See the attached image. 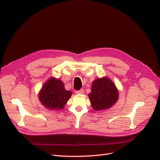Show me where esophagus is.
<instances>
[{"mask_svg": "<svg viewBox=\"0 0 160 160\" xmlns=\"http://www.w3.org/2000/svg\"><path fill=\"white\" fill-rule=\"evenodd\" d=\"M75 93L76 94H84V90L83 89H80V90H76L75 92Z\"/></svg>", "mask_w": 160, "mask_h": 160, "instance_id": "obj_1", "label": "esophagus"}]
</instances>
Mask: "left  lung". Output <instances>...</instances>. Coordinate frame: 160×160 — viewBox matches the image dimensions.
<instances>
[{
    "mask_svg": "<svg viewBox=\"0 0 160 160\" xmlns=\"http://www.w3.org/2000/svg\"><path fill=\"white\" fill-rule=\"evenodd\" d=\"M88 96L92 107L95 110L100 111L108 109L116 104L119 94L113 82L107 77H103L92 82Z\"/></svg>",
    "mask_w": 160,
    "mask_h": 160,
    "instance_id": "obj_1",
    "label": "left lung"
}]
</instances>
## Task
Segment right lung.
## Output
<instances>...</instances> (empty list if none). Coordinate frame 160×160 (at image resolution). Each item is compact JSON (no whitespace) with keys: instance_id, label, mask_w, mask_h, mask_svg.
<instances>
[{"instance_id":"1","label":"right lung","mask_w":160,"mask_h":160,"mask_svg":"<svg viewBox=\"0 0 160 160\" xmlns=\"http://www.w3.org/2000/svg\"><path fill=\"white\" fill-rule=\"evenodd\" d=\"M72 94L71 91L65 90L61 80L50 78L41 88L38 97L40 102L46 108L59 110L64 108Z\"/></svg>"}]
</instances>
